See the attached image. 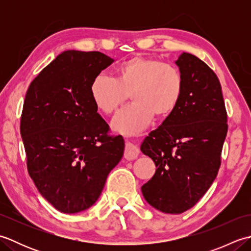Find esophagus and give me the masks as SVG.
Returning <instances> with one entry per match:
<instances>
[{"instance_id": "1", "label": "esophagus", "mask_w": 251, "mask_h": 251, "mask_svg": "<svg viewBox=\"0 0 251 251\" xmlns=\"http://www.w3.org/2000/svg\"><path fill=\"white\" fill-rule=\"evenodd\" d=\"M138 154H139V150H138V148L132 145V143L127 142L125 145L124 157L126 159H128V161H131V159H135L138 157Z\"/></svg>"}]
</instances>
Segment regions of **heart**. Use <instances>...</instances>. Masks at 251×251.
I'll return each mask as SVG.
<instances>
[{"label": "heart", "instance_id": "1", "mask_svg": "<svg viewBox=\"0 0 251 251\" xmlns=\"http://www.w3.org/2000/svg\"><path fill=\"white\" fill-rule=\"evenodd\" d=\"M185 79L182 71L156 58L134 56L115 70V78L99 74L90 83L93 103L101 113L110 115L124 104L128 95L132 104L117 114L112 127L124 135H136L155 116L166 119L182 100Z\"/></svg>", "mask_w": 251, "mask_h": 251}]
</instances>
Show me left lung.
<instances>
[{
  "label": "left lung",
  "instance_id": "8db88e82",
  "mask_svg": "<svg viewBox=\"0 0 251 251\" xmlns=\"http://www.w3.org/2000/svg\"><path fill=\"white\" fill-rule=\"evenodd\" d=\"M185 79L174 113L151 131L141 151L156 172L142 185L147 201L166 214H181L199 201L217 177L227 132V114L216 73L196 56L176 61Z\"/></svg>",
  "mask_w": 251,
  "mask_h": 251
}]
</instances>
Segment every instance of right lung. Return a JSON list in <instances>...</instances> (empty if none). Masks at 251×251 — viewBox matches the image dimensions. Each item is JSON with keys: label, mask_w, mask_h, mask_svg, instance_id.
Instances as JSON below:
<instances>
[{"label": "right lung", "mask_w": 251, "mask_h": 251, "mask_svg": "<svg viewBox=\"0 0 251 251\" xmlns=\"http://www.w3.org/2000/svg\"><path fill=\"white\" fill-rule=\"evenodd\" d=\"M113 61L100 51H63L26 90L20 134L28 173L65 214L95 204L124 153V139L110 134L89 94L94 77Z\"/></svg>", "instance_id": "add662e5"}]
</instances>
